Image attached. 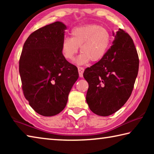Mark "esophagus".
Listing matches in <instances>:
<instances>
[{
    "mask_svg": "<svg viewBox=\"0 0 154 154\" xmlns=\"http://www.w3.org/2000/svg\"><path fill=\"white\" fill-rule=\"evenodd\" d=\"M78 71H79V75L80 77H83V73L84 71V69L83 67H78Z\"/></svg>",
    "mask_w": 154,
    "mask_h": 154,
    "instance_id": "1",
    "label": "esophagus"
}]
</instances>
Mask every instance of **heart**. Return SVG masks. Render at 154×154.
<instances>
[{
	"instance_id": "1",
	"label": "heart",
	"mask_w": 154,
	"mask_h": 154,
	"mask_svg": "<svg viewBox=\"0 0 154 154\" xmlns=\"http://www.w3.org/2000/svg\"><path fill=\"white\" fill-rule=\"evenodd\" d=\"M71 38H64L62 42L61 50L64 58L71 60L80 50L82 53L75 62L84 64L90 60L98 62L106 55L111 41L110 32L105 27L97 24L84 25L74 28L71 30Z\"/></svg>"
}]
</instances>
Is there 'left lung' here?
I'll use <instances>...</instances> for the list:
<instances>
[{"label":"left lung","mask_w":154,"mask_h":154,"mask_svg":"<svg viewBox=\"0 0 154 154\" xmlns=\"http://www.w3.org/2000/svg\"><path fill=\"white\" fill-rule=\"evenodd\" d=\"M105 57L87 68L83 77L88 88L86 102L94 113L109 116L128 100L139 71V56L133 40L119 29Z\"/></svg>","instance_id":"8db88e82"}]
</instances>
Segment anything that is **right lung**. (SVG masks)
<instances>
[{"label":"right lung","instance_id":"right-lung-1","mask_svg":"<svg viewBox=\"0 0 154 154\" xmlns=\"http://www.w3.org/2000/svg\"><path fill=\"white\" fill-rule=\"evenodd\" d=\"M66 29L61 22L47 25L31 34L23 46L19 63L22 90L31 107L43 116L63 110L79 77L77 68L62 54Z\"/></svg>","mask_w":154,"mask_h":154}]
</instances>
